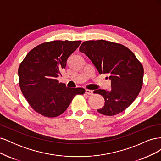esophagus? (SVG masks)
I'll use <instances>...</instances> for the list:
<instances>
[{"label":"esophagus","instance_id":"esophagus-1","mask_svg":"<svg viewBox=\"0 0 161 161\" xmlns=\"http://www.w3.org/2000/svg\"><path fill=\"white\" fill-rule=\"evenodd\" d=\"M85 92H86V93L87 95H91L92 94V91L89 90V89H86V90H85Z\"/></svg>","mask_w":161,"mask_h":161}]
</instances>
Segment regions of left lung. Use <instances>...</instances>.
Segmentation results:
<instances>
[{
    "instance_id": "8db88e82",
    "label": "left lung",
    "mask_w": 161,
    "mask_h": 161,
    "mask_svg": "<svg viewBox=\"0 0 161 161\" xmlns=\"http://www.w3.org/2000/svg\"><path fill=\"white\" fill-rule=\"evenodd\" d=\"M79 50L88 56L99 74L109 75L111 82L110 91L93 92L105 99L104 106L97 111L113 116L128 108L143 84V66L134 53L122 44L103 40L84 42Z\"/></svg>"
}]
</instances>
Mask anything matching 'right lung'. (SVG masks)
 Wrapping results in <instances>:
<instances>
[{"label": "right lung", "instance_id": "1", "mask_svg": "<svg viewBox=\"0 0 161 161\" xmlns=\"http://www.w3.org/2000/svg\"><path fill=\"white\" fill-rule=\"evenodd\" d=\"M81 41L56 40L37 46L29 52L19 67V86L31 108L47 118H55L66 110L83 88H69L56 78Z\"/></svg>", "mask_w": 161, "mask_h": 161}]
</instances>
